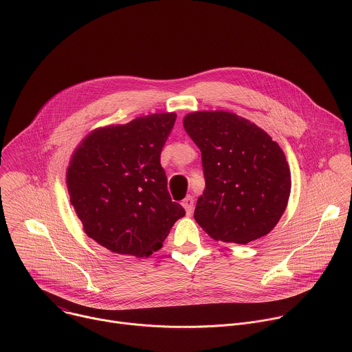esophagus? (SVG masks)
<instances>
[{
  "instance_id": "1",
  "label": "esophagus",
  "mask_w": 352,
  "mask_h": 352,
  "mask_svg": "<svg viewBox=\"0 0 352 352\" xmlns=\"http://www.w3.org/2000/svg\"><path fill=\"white\" fill-rule=\"evenodd\" d=\"M193 204H195V200H193L192 196H186V197L182 200L181 205L184 206V209H185V212H186L188 216H190L192 212H193Z\"/></svg>"
}]
</instances>
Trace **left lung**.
<instances>
[{"mask_svg":"<svg viewBox=\"0 0 352 352\" xmlns=\"http://www.w3.org/2000/svg\"><path fill=\"white\" fill-rule=\"evenodd\" d=\"M184 128L202 152L206 186L195 220L210 238L248 243L267 235L291 192L283 148L255 122L230 111H193Z\"/></svg>","mask_w":352,"mask_h":352,"instance_id":"obj_1","label":"left lung"}]
</instances>
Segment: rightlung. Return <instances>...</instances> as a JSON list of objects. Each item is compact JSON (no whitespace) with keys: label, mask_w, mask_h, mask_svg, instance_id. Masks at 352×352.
Wrapping results in <instances>:
<instances>
[{"label":"right lung","mask_w":352,"mask_h":352,"mask_svg":"<svg viewBox=\"0 0 352 352\" xmlns=\"http://www.w3.org/2000/svg\"><path fill=\"white\" fill-rule=\"evenodd\" d=\"M175 113L100 126L74 150L67 168L71 205L85 234L118 255L147 258L185 216L160 164Z\"/></svg>","instance_id":"right-lung-1"}]
</instances>
